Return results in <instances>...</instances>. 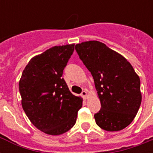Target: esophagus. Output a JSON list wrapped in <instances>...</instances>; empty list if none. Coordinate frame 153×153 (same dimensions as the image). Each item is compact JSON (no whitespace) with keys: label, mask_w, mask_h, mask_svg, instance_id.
Listing matches in <instances>:
<instances>
[{"label":"esophagus","mask_w":153,"mask_h":153,"mask_svg":"<svg viewBox=\"0 0 153 153\" xmlns=\"http://www.w3.org/2000/svg\"><path fill=\"white\" fill-rule=\"evenodd\" d=\"M81 95H82V97L84 98V99H86V98H87L88 94H87V92H86V91H83L81 93Z\"/></svg>","instance_id":"34e87169"}]
</instances>
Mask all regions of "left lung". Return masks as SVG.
Listing matches in <instances>:
<instances>
[{
	"mask_svg": "<svg viewBox=\"0 0 153 153\" xmlns=\"http://www.w3.org/2000/svg\"><path fill=\"white\" fill-rule=\"evenodd\" d=\"M78 55L93 76L101 102L94 114L104 130L123 129L133 121L141 103L140 78L126 58L99 41L75 45Z\"/></svg>",
	"mask_w": 153,
	"mask_h": 153,
	"instance_id": "1",
	"label": "left lung"
}]
</instances>
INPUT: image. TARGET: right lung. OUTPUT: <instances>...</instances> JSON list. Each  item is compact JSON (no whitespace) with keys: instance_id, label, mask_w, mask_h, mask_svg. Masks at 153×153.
Instances as JSON below:
<instances>
[{"instance_id":"add662e5","label":"right lung","mask_w":153,"mask_h":153,"mask_svg":"<svg viewBox=\"0 0 153 153\" xmlns=\"http://www.w3.org/2000/svg\"><path fill=\"white\" fill-rule=\"evenodd\" d=\"M74 44L52 47L30 60L23 71L19 91L24 111L44 133L60 135L74 126L82 98L72 94L62 78Z\"/></svg>"}]
</instances>
